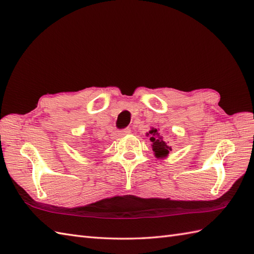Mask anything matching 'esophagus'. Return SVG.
<instances>
[{"mask_svg":"<svg viewBox=\"0 0 254 254\" xmlns=\"http://www.w3.org/2000/svg\"><path fill=\"white\" fill-rule=\"evenodd\" d=\"M131 133V130L130 128H124V130L121 131V135H127V134H130Z\"/></svg>","mask_w":254,"mask_h":254,"instance_id":"34e87169","label":"esophagus"}]
</instances>
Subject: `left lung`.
<instances>
[{
  "instance_id": "obj_1",
  "label": "left lung",
  "mask_w": 254,
  "mask_h": 254,
  "mask_svg": "<svg viewBox=\"0 0 254 254\" xmlns=\"http://www.w3.org/2000/svg\"><path fill=\"white\" fill-rule=\"evenodd\" d=\"M158 131H159L158 128L152 127L148 131V133H146V135L150 137L149 139L150 142H152V148H153L155 157L158 159H163L169 155L171 146H169L168 143H166L164 141L163 136L160 135V133Z\"/></svg>"
}]
</instances>
